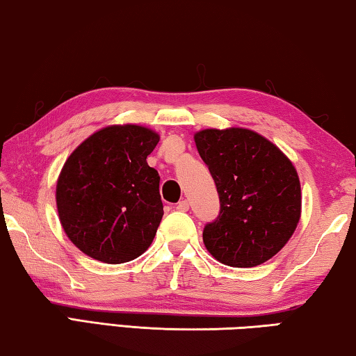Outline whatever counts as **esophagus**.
I'll use <instances>...</instances> for the list:
<instances>
[{
    "instance_id": "34e87169",
    "label": "esophagus",
    "mask_w": 356,
    "mask_h": 356,
    "mask_svg": "<svg viewBox=\"0 0 356 356\" xmlns=\"http://www.w3.org/2000/svg\"><path fill=\"white\" fill-rule=\"evenodd\" d=\"M177 209H178V211H183V213L188 211V209H189V202L188 200H181L177 205Z\"/></svg>"
}]
</instances>
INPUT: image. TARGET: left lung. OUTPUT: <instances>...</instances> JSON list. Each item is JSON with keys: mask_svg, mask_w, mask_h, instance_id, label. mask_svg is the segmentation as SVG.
Here are the masks:
<instances>
[{"mask_svg": "<svg viewBox=\"0 0 356 356\" xmlns=\"http://www.w3.org/2000/svg\"><path fill=\"white\" fill-rule=\"evenodd\" d=\"M216 183L220 211L203 229L208 252L220 264H265L292 238L301 218V186L292 161L260 134L229 127L194 136Z\"/></svg>", "mask_w": 356, "mask_h": 356, "instance_id": "1", "label": "left lung"}]
</instances>
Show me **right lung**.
Instances as JSON below:
<instances>
[{
  "label": "right lung",
  "mask_w": 356,
  "mask_h": 356,
  "mask_svg": "<svg viewBox=\"0 0 356 356\" xmlns=\"http://www.w3.org/2000/svg\"><path fill=\"white\" fill-rule=\"evenodd\" d=\"M159 134L137 124L102 127L83 140L56 181L58 218L69 240L102 264H124L153 243L164 207L148 165Z\"/></svg>",
  "instance_id": "add662e5"
}]
</instances>
